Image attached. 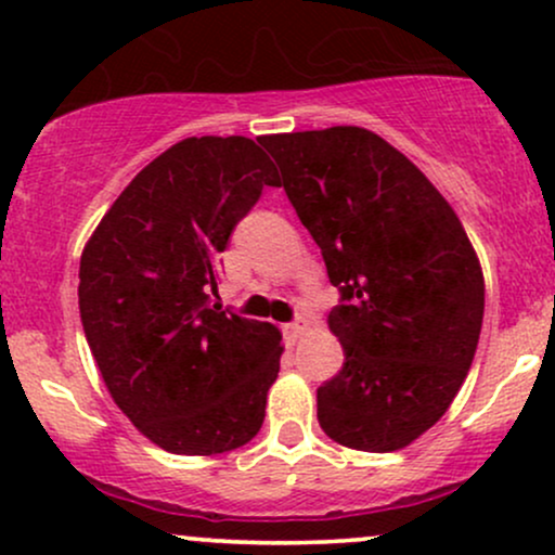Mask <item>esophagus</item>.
<instances>
[{
	"mask_svg": "<svg viewBox=\"0 0 555 555\" xmlns=\"http://www.w3.org/2000/svg\"><path fill=\"white\" fill-rule=\"evenodd\" d=\"M305 331H308V323L302 321V318H299V321H292V323H286L284 326V339L289 341V344H295L299 336L305 334Z\"/></svg>",
	"mask_w": 555,
	"mask_h": 555,
	"instance_id": "esophagus-1",
	"label": "esophagus"
}]
</instances>
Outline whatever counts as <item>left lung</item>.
I'll use <instances>...</instances> for the list:
<instances>
[{
    "mask_svg": "<svg viewBox=\"0 0 555 555\" xmlns=\"http://www.w3.org/2000/svg\"><path fill=\"white\" fill-rule=\"evenodd\" d=\"M260 143L341 292L328 328L344 365L318 388V423L347 449H404L443 417L475 360L486 282L473 242L428 177L365 127Z\"/></svg>",
    "mask_w": 555,
    "mask_h": 555,
    "instance_id": "1",
    "label": "left lung"
}]
</instances>
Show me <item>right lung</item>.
Instances as JSON below:
<instances>
[{"label": "right lung", "mask_w": 555, "mask_h": 555, "mask_svg": "<svg viewBox=\"0 0 555 555\" xmlns=\"http://www.w3.org/2000/svg\"><path fill=\"white\" fill-rule=\"evenodd\" d=\"M276 167L256 140L184 138L140 169L80 256V321L114 404L184 456L256 438L282 334L211 302L216 258Z\"/></svg>", "instance_id": "1"}]
</instances>
